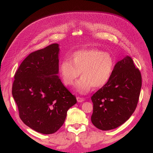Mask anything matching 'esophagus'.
<instances>
[{
  "instance_id": "obj_1",
  "label": "esophagus",
  "mask_w": 153,
  "mask_h": 153,
  "mask_svg": "<svg viewBox=\"0 0 153 153\" xmlns=\"http://www.w3.org/2000/svg\"><path fill=\"white\" fill-rule=\"evenodd\" d=\"M76 100H77V101L78 103H81V102H83V101H84V99L83 98H81V97H79L78 96L76 97Z\"/></svg>"
}]
</instances>
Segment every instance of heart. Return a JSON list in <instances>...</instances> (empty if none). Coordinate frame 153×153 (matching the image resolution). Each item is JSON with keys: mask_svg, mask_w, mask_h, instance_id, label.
Returning a JSON list of instances; mask_svg holds the SVG:
<instances>
[{"mask_svg": "<svg viewBox=\"0 0 153 153\" xmlns=\"http://www.w3.org/2000/svg\"><path fill=\"white\" fill-rule=\"evenodd\" d=\"M114 68V59L108 52L98 49L80 50L73 52L71 60L64 59L59 65V73L65 85H71L81 74L75 88L85 94L92 87L99 89L106 84Z\"/></svg>", "mask_w": 153, "mask_h": 153, "instance_id": "heart-1", "label": "heart"}]
</instances>
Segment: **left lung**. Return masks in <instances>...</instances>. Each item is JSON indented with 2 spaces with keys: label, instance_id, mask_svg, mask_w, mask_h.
<instances>
[{
  "label": "left lung",
  "instance_id": "obj_1",
  "mask_svg": "<svg viewBox=\"0 0 153 153\" xmlns=\"http://www.w3.org/2000/svg\"><path fill=\"white\" fill-rule=\"evenodd\" d=\"M141 87V73L127 55L115 64L106 84L92 96V123L104 131L121 126L136 109Z\"/></svg>",
  "mask_w": 153,
  "mask_h": 153
}]
</instances>
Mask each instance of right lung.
Segmentation results:
<instances>
[{
    "mask_svg": "<svg viewBox=\"0 0 153 153\" xmlns=\"http://www.w3.org/2000/svg\"><path fill=\"white\" fill-rule=\"evenodd\" d=\"M59 53L54 43L30 53L17 69L12 87L22 121L47 135L62 126L68 109L76 103L57 75Z\"/></svg>",
    "mask_w": 153,
    "mask_h": 153,
    "instance_id": "obj_1",
    "label": "right lung"
}]
</instances>
